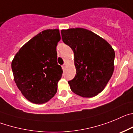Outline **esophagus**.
Instances as JSON below:
<instances>
[{"instance_id": "obj_1", "label": "esophagus", "mask_w": 133, "mask_h": 133, "mask_svg": "<svg viewBox=\"0 0 133 133\" xmlns=\"http://www.w3.org/2000/svg\"><path fill=\"white\" fill-rule=\"evenodd\" d=\"M62 69H63V70H64V69H65V64H64V65H62Z\"/></svg>"}]
</instances>
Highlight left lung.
<instances>
[{"label":"left lung","mask_w":133,"mask_h":133,"mask_svg":"<svg viewBox=\"0 0 133 133\" xmlns=\"http://www.w3.org/2000/svg\"><path fill=\"white\" fill-rule=\"evenodd\" d=\"M62 40L72 49L76 74L68 81L71 90L83 97L102 91L114 71L115 51L105 40L85 28L62 30Z\"/></svg>","instance_id":"left-lung-1"}]
</instances>
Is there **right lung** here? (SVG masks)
<instances>
[{
	"instance_id": "add662e5",
	"label": "right lung",
	"mask_w": 133,
	"mask_h": 133,
	"mask_svg": "<svg viewBox=\"0 0 133 133\" xmlns=\"http://www.w3.org/2000/svg\"><path fill=\"white\" fill-rule=\"evenodd\" d=\"M60 39L58 29L42 31L26 43L12 62L14 81L30 102L45 103L56 95L63 73L57 62Z\"/></svg>"
}]
</instances>
